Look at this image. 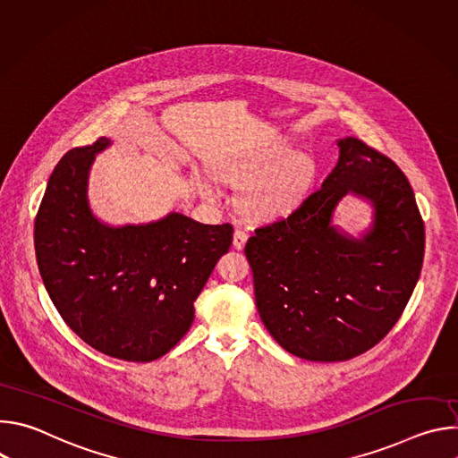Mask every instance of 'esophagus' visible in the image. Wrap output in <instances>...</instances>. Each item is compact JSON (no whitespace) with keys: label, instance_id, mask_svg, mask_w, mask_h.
<instances>
[{"label":"esophagus","instance_id":"esophagus-1","mask_svg":"<svg viewBox=\"0 0 458 458\" xmlns=\"http://www.w3.org/2000/svg\"><path fill=\"white\" fill-rule=\"evenodd\" d=\"M246 239H248V233L244 230H241V228H235V232H233V248L241 250L244 246Z\"/></svg>","mask_w":458,"mask_h":458}]
</instances>
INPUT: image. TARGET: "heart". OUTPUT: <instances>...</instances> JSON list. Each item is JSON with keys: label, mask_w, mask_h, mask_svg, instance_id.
I'll return each instance as SVG.
<instances>
[{"label": "heart", "mask_w": 458, "mask_h": 458, "mask_svg": "<svg viewBox=\"0 0 458 458\" xmlns=\"http://www.w3.org/2000/svg\"><path fill=\"white\" fill-rule=\"evenodd\" d=\"M281 154L283 148L274 147L260 150L251 157L230 159L226 163H221L216 174L225 182L246 184L259 171L279 159ZM308 181L310 161L304 156H288L246 186L244 205L248 212L255 217H277L297 205L308 186ZM195 186H198L205 199H219V190L210 179L201 175L195 177Z\"/></svg>", "instance_id": "obj_1"}]
</instances>
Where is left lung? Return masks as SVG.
<instances>
[{
  "label": "left lung",
  "instance_id": "1",
  "mask_svg": "<svg viewBox=\"0 0 458 458\" xmlns=\"http://www.w3.org/2000/svg\"><path fill=\"white\" fill-rule=\"evenodd\" d=\"M339 148L322 186L290 216L257 226L244 246L267 330L315 362L350 360L378 344L401 318L424 259V221L404 172L357 138ZM346 192L376 208L362 240L331 226Z\"/></svg>",
  "mask_w": 458,
  "mask_h": 458
}]
</instances>
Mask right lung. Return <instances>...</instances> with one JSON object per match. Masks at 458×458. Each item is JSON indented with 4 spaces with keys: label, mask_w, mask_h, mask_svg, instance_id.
I'll return each instance as SVG.
<instances>
[{
    "label": "right lung",
    "mask_w": 458,
    "mask_h": 458,
    "mask_svg": "<svg viewBox=\"0 0 458 458\" xmlns=\"http://www.w3.org/2000/svg\"><path fill=\"white\" fill-rule=\"evenodd\" d=\"M99 138L61 157L41 199L34 242L45 288L69 328L94 350L128 362L168 353L190 330L233 226L170 214L150 225L112 228L87 201Z\"/></svg>",
    "instance_id": "1"
}]
</instances>
